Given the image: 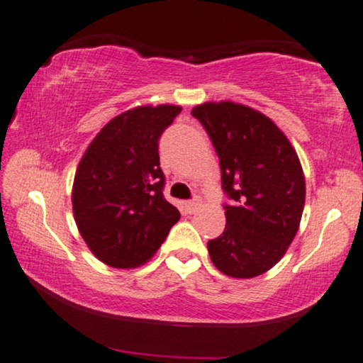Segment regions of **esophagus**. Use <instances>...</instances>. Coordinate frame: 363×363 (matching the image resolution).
Segmentation results:
<instances>
[{"mask_svg":"<svg viewBox=\"0 0 363 363\" xmlns=\"http://www.w3.org/2000/svg\"><path fill=\"white\" fill-rule=\"evenodd\" d=\"M185 209H186V213L194 214L199 209V201H198V199H191V201H186Z\"/></svg>","mask_w":363,"mask_h":363,"instance_id":"esophagus-1","label":"esophagus"}]
</instances>
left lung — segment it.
I'll list each match as a JSON object with an SVG mask.
<instances>
[{
    "label": "left lung",
    "mask_w": 363,
    "mask_h": 363,
    "mask_svg": "<svg viewBox=\"0 0 363 363\" xmlns=\"http://www.w3.org/2000/svg\"><path fill=\"white\" fill-rule=\"evenodd\" d=\"M211 139L220 165L225 229L209 240L214 267L233 278L269 272L293 242L306 183L296 150L270 118L234 101L191 109Z\"/></svg>",
    "instance_id": "8db88e82"
}]
</instances>
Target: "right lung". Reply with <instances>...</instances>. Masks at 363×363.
<instances>
[{
    "label": "right lung",
    "mask_w": 363,
    "mask_h": 363,
    "mask_svg": "<svg viewBox=\"0 0 363 363\" xmlns=\"http://www.w3.org/2000/svg\"><path fill=\"white\" fill-rule=\"evenodd\" d=\"M182 106H138L113 118L83 154L72 188L77 228L93 255L116 269L149 262L180 219L164 198L159 139Z\"/></svg>",
    "instance_id": "1"
}]
</instances>
